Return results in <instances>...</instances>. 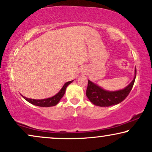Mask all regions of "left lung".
<instances>
[{
  "label": "left lung",
  "mask_w": 152,
  "mask_h": 152,
  "mask_svg": "<svg viewBox=\"0 0 152 152\" xmlns=\"http://www.w3.org/2000/svg\"><path fill=\"white\" fill-rule=\"evenodd\" d=\"M136 77V68L135 70V76L132 82L124 89L110 91L103 89L97 84L88 80L87 89L86 95L94 105L100 107H109V106L117 105L121 102L127 97L135 82Z\"/></svg>",
  "instance_id": "8db88e82"
}]
</instances>
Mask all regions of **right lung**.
<instances>
[{"label": "right lung", "mask_w": 152, "mask_h": 152, "mask_svg": "<svg viewBox=\"0 0 152 152\" xmlns=\"http://www.w3.org/2000/svg\"><path fill=\"white\" fill-rule=\"evenodd\" d=\"M73 82L72 81H70V82H66L65 83L64 86L61 88L59 91L57 93L56 95L52 96L51 98H45V99H41V100H36V99H31V98H28L25 96H23L22 97L24 98L26 100H27L28 102L33 104V105H36V106H39V107H52V106H55L58 103L60 100L61 99L63 96H64L65 93H66V89L69 84Z\"/></svg>", "instance_id": "add662e5"}]
</instances>
